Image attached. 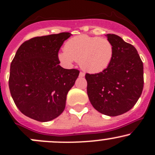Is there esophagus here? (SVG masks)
I'll return each instance as SVG.
<instances>
[{
	"label": "esophagus",
	"instance_id": "1",
	"mask_svg": "<svg viewBox=\"0 0 155 155\" xmlns=\"http://www.w3.org/2000/svg\"><path fill=\"white\" fill-rule=\"evenodd\" d=\"M84 73L80 72V73H79V77L82 78V77H84Z\"/></svg>",
	"mask_w": 155,
	"mask_h": 155
}]
</instances>
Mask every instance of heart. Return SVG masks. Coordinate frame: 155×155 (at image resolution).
Masks as SVG:
<instances>
[{"label": "heart", "instance_id": "b5f03b06", "mask_svg": "<svg viewBox=\"0 0 155 155\" xmlns=\"http://www.w3.org/2000/svg\"><path fill=\"white\" fill-rule=\"evenodd\" d=\"M114 54V46L108 39L79 35L68 41L64 51L58 53V58L66 65H71L74 61H79L80 66L84 71L97 74L109 66Z\"/></svg>", "mask_w": 155, "mask_h": 155}]
</instances>
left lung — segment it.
Instances as JSON below:
<instances>
[{
	"instance_id": "obj_1",
	"label": "left lung",
	"mask_w": 155,
	"mask_h": 155,
	"mask_svg": "<svg viewBox=\"0 0 155 155\" xmlns=\"http://www.w3.org/2000/svg\"><path fill=\"white\" fill-rule=\"evenodd\" d=\"M114 49L111 64L98 74H86L87 95L94 108L110 117L130 110L143 87V65L136 49L121 37L107 34Z\"/></svg>"
}]
</instances>
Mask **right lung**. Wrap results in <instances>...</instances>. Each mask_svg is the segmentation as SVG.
<instances>
[{
    "label": "right lung",
    "instance_id": "add662e5",
    "mask_svg": "<svg viewBox=\"0 0 155 155\" xmlns=\"http://www.w3.org/2000/svg\"><path fill=\"white\" fill-rule=\"evenodd\" d=\"M71 35L60 33L35 37L17 49L11 63L8 86L17 107L38 122H48L64 111L68 92L79 74L62 68L58 52Z\"/></svg>",
    "mask_w": 155,
    "mask_h": 155
}]
</instances>
